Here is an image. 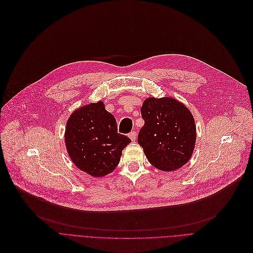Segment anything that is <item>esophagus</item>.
<instances>
[{
    "mask_svg": "<svg viewBox=\"0 0 253 253\" xmlns=\"http://www.w3.org/2000/svg\"><path fill=\"white\" fill-rule=\"evenodd\" d=\"M128 136H129V138H130L132 141H134V140L136 139V132H135V131H131V132L128 134Z\"/></svg>",
    "mask_w": 253,
    "mask_h": 253,
    "instance_id": "obj_1",
    "label": "esophagus"
}]
</instances>
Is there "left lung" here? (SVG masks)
<instances>
[{
  "label": "left lung",
  "instance_id": "8db88e82",
  "mask_svg": "<svg viewBox=\"0 0 253 253\" xmlns=\"http://www.w3.org/2000/svg\"><path fill=\"white\" fill-rule=\"evenodd\" d=\"M144 125L137 142L148 162L164 171L183 167L191 158L196 126L189 110L177 99L147 97L140 109Z\"/></svg>",
  "mask_w": 253,
  "mask_h": 253
}]
</instances>
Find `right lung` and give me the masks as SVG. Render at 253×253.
I'll list each match as a JSON object with an SVG mask.
<instances>
[{"label":"right lung","mask_w":253,"mask_h":253,"mask_svg":"<svg viewBox=\"0 0 253 253\" xmlns=\"http://www.w3.org/2000/svg\"><path fill=\"white\" fill-rule=\"evenodd\" d=\"M130 139L118 132L115 117L103 100L76 110L67 122L65 143L75 166L93 177H103L118 167Z\"/></svg>","instance_id":"add662e5"}]
</instances>
